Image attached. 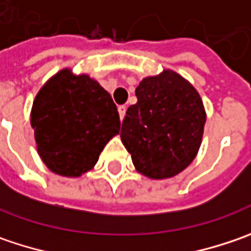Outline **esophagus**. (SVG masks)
<instances>
[{"label": "esophagus", "instance_id": "esophagus-1", "mask_svg": "<svg viewBox=\"0 0 251 251\" xmlns=\"http://www.w3.org/2000/svg\"><path fill=\"white\" fill-rule=\"evenodd\" d=\"M118 112H119V118H121V121H122V119L125 118L126 106H124V105H122V106H119V108H118Z\"/></svg>", "mask_w": 251, "mask_h": 251}]
</instances>
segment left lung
Wrapping results in <instances>:
<instances>
[{"mask_svg": "<svg viewBox=\"0 0 251 251\" xmlns=\"http://www.w3.org/2000/svg\"><path fill=\"white\" fill-rule=\"evenodd\" d=\"M135 93L137 102L122 122V143L140 174L171 178L198 154L206 122L201 97L173 70L143 78Z\"/></svg>", "mask_w": 251, "mask_h": 251, "instance_id": "left-lung-1", "label": "left lung"}]
</instances>
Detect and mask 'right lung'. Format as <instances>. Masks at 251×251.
<instances>
[{
    "mask_svg": "<svg viewBox=\"0 0 251 251\" xmlns=\"http://www.w3.org/2000/svg\"><path fill=\"white\" fill-rule=\"evenodd\" d=\"M36 149L46 167L63 177L94 169L121 121L108 91L88 74L63 69L39 90L30 111Z\"/></svg>",
    "mask_w": 251,
    "mask_h": 251,
    "instance_id": "right-lung-1",
    "label": "right lung"
}]
</instances>
